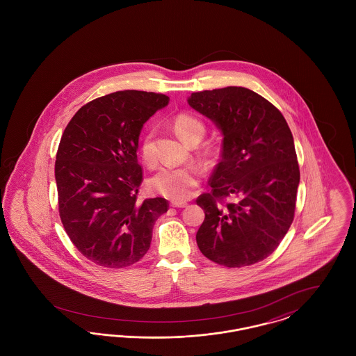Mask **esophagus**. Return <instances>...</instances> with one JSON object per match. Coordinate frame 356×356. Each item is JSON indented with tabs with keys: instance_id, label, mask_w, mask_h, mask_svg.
<instances>
[{
	"instance_id": "obj_1",
	"label": "esophagus",
	"mask_w": 356,
	"mask_h": 356,
	"mask_svg": "<svg viewBox=\"0 0 356 356\" xmlns=\"http://www.w3.org/2000/svg\"><path fill=\"white\" fill-rule=\"evenodd\" d=\"M188 204L186 202H172L170 207H175V208H184Z\"/></svg>"
}]
</instances>
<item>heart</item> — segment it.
<instances>
[{
	"label": "heart",
	"instance_id": "b5f03b06",
	"mask_svg": "<svg viewBox=\"0 0 356 356\" xmlns=\"http://www.w3.org/2000/svg\"><path fill=\"white\" fill-rule=\"evenodd\" d=\"M173 128L176 134L188 143H199L205 134L202 120L188 115L180 113L173 120ZM140 153L145 163L152 164L156 159L154 145H153L152 131L145 132L141 137ZM216 149L213 147H205L204 154L213 156ZM199 184V170L192 165H164L149 179V186L154 192L175 200L188 199L196 186Z\"/></svg>",
	"mask_w": 356,
	"mask_h": 356
}]
</instances>
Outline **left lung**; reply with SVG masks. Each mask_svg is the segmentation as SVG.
Instances as JSON below:
<instances>
[{
	"mask_svg": "<svg viewBox=\"0 0 356 356\" xmlns=\"http://www.w3.org/2000/svg\"><path fill=\"white\" fill-rule=\"evenodd\" d=\"M188 104L222 135L211 192L196 200L205 213L199 250L229 268L252 266L277 248L293 220L300 170L291 129L275 105L241 86L196 92Z\"/></svg>",
	"mask_w": 356,
	"mask_h": 356,
	"instance_id": "1",
	"label": "left lung"
}]
</instances>
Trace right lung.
<instances>
[{"mask_svg":"<svg viewBox=\"0 0 356 356\" xmlns=\"http://www.w3.org/2000/svg\"><path fill=\"white\" fill-rule=\"evenodd\" d=\"M168 102L161 93L115 92L85 104L63 134L54 164L60 219L74 247L97 266L137 263L151 247L154 221L168 211L163 197L137 202L138 136Z\"/></svg>","mask_w":356,"mask_h":356,"instance_id":"obj_1","label":"right lung"}]
</instances>
